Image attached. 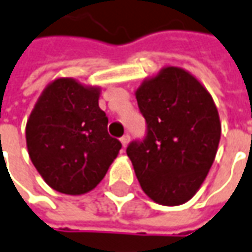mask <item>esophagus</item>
Returning <instances> with one entry per match:
<instances>
[{"instance_id": "34e87169", "label": "esophagus", "mask_w": 252, "mask_h": 252, "mask_svg": "<svg viewBox=\"0 0 252 252\" xmlns=\"http://www.w3.org/2000/svg\"><path fill=\"white\" fill-rule=\"evenodd\" d=\"M129 140H130V136L129 134H125L123 137H121V143H122V146L126 148V146L129 144Z\"/></svg>"}]
</instances>
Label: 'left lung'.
<instances>
[{"mask_svg":"<svg viewBox=\"0 0 252 252\" xmlns=\"http://www.w3.org/2000/svg\"><path fill=\"white\" fill-rule=\"evenodd\" d=\"M147 123L126 153L144 193L175 207L193 197L208 175L220 140V121L208 90L182 67L168 66L136 91Z\"/></svg>","mask_w":252,"mask_h":252,"instance_id":"left-lung-1","label":"left lung"}]
</instances>
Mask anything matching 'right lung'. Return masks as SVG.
I'll return each instance as SVG.
<instances>
[{
    "mask_svg": "<svg viewBox=\"0 0 252 252\" xmlns=\"http://www.w3.org/2000/svg\"><path fill=\"white\" fill-rule=\"evenodd\" d=\"M99 89L62 77L41 93L26 125L29 157L59 193H89L104 179L122 144L108 134Z\"/></svg>",
    "mask_w": 252,
    "mask_h": 252,
    "instance_id": "1",
    "label": "right lung"
}]
</instances>
